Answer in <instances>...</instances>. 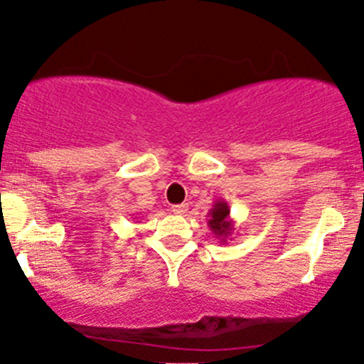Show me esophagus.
<instances>
[{"label": "esophagus", "mask_w": 364, "mask_h": 364, "mask_svg": "<svg viewBox=\"0 0 364 364\" xmlns=\"http://www.w3.org/2000/svg\"><path fill=\"white\" fill-rule=\"evenodd\" d=\"M186 210H188V205H186V203H183V205H174V206H172V213H178V215L185 213Z\"/></svg>", "instance_id": "34e87169"}]
</instances>
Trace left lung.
<instances>
[{"label": "left lung", "instance_id": "obj_1", "mask_svg": "<svg viewBox=\"0 0 364 364\" xmlns=\"http://www.w3.org/2000/svg\"><path fill=\"white\" fill-rule=\"evenodd\" d=\"M208 226L215 239L223 244H228V239L235 232V220L230 215V205L223 199L213 203V206L208 212ZM232 240V239H230Z\"/></svg>", "mask_w": 364, "mask_h": 364}]
</instances>
